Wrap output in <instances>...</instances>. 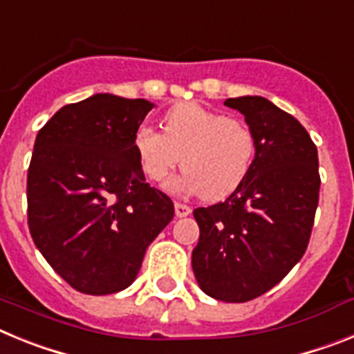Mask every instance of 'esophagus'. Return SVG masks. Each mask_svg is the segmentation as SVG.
Segmentation results:
<instances>
[{
	"label": "esophagus",
	"instance_id": "34e87169",
	"mask_svg": "<svg viewBox=\"0 0 354 354\" xmlns=\"http://www.w3.org/2000/svg\"><path fill=\"white\" fill-rule=\"evenodd\" d=\"M192 214V207L189 205H184V204H175V216L177 218H184V216H189Z\"/></svg>",
	"mask_w": 354,
	"mask_h": 354
}]
</instances>
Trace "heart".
Wrapping results in <instances>:
<instances>
[{
    "label": "heart",
    "instance_id": "heart-1",
    "mask_svg": "<svg viewBox=\"0 0 354 354\" xmlns=\"http://www.w3.org/2000/svg\"><path fill=\"white\" fill-rule=\"evenodd\" d=\"M162 133L140 126L133 150L143 174L162 183L183 165L168 187L202 193L205 200L232 195L245 183L255 159V136L245 120L221 115L198 102H179L162 117Z\"/></svg>",
    "mask_w": 354,
    "mask_h": 354
}]
</instances>
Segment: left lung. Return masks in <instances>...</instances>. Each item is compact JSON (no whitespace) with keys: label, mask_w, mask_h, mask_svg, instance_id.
Here are the masks:
<instances>
[{"label":"left lung","mask_w":354,"mask_h":354,"mask_svg":"<svg viewBox=\"0 0 354 354\" xmlns=\"http://www.w3.org/2000/svg\"><path fill=\"white\" fill-rule=\"evenodd\" d=\"M255 136L248 177L225 202L193 211L200 289L245 303L273 289L303 257L319 202L317 149L292 115L261 95L227 99Z\"/></svg>","instance_id":"1"}]
</instances>
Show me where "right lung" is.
Masks as SVG:
<instances>
[{"instance_id": "add662e5", "label": "right lung", "mask_w": 354, "mask_h": 354, "mask_svg": "<svg viewBox=\"0 0 354 354\" xmlns=\"http://www.w3.org/2000/svg\"><path fill=\"white\" fill-rule=\"evenodd\" d=\"M154 102L95 93L58 109L39 131L28 170V225L53 270L104 296L138 277L174 204L145 183L133 134Z\"/></svg>"}]
</instances>
